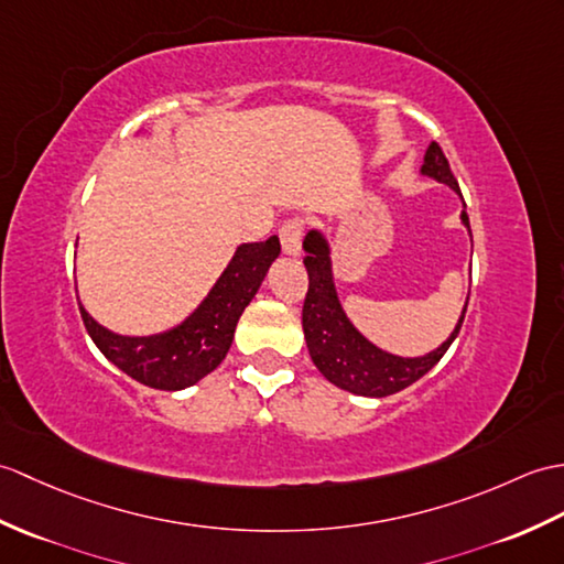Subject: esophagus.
<instances>
[{
  "label": "esophagus",
  "mask_w": 564,
  "mask_h": 564,
  "mask_svg": "<svg viewBox=\"0 0 564 564\" xmlns=\"http://www.w3.org/2000/svg\"><path fill=\"white\" fill-rule=\"evenodd\" d=\"M279 238H281V250L288 257H297L300 254V242H303V220H285L281 230H279Z\"/></svg>",
  "instance_id": "esophagus-1"
}]
</instances>
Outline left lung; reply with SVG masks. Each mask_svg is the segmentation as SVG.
<instances>
[{
    "label": "left lung",
    "instance_id": "obj_1",
    "mask_svg": "<svg viewBox=\"0 0 564 564\" xmlns=\"http://www.w3.org/2000/svg\"><path fill=\"white\" fill-rule=\"evenodd\" d=\"M421 175L442 182V185L452 187L462 196L459 182L454 180L449 163L444 159V153L435 141H432L425 151ZM459 218L470 235L466 204L462 208ZM303 250H305L303 261L310 276V288H307V297L303 307L305 341H307L312 362L317 365V370L329 379L334 387L350 391V394L370 397V399L397 394V391L411 387L425 372L435 368L444 352H447V348L454 344V338L459 336L468 297L462 310V317L456 322L452 334L447 336V341H442L435 350L425 352V356L405 358L375 346L370 338L362 336L358 332V326L348 319L341 300H338L336 283H334V264H332V242L324 235V230L319 228L307 230L303 240Z\"/></svg>",
    "mask_w": 564,
    "mask_h": 564
}]
</instances>
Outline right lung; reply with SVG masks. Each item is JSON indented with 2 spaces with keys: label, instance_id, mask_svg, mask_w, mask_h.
Here are the masks:
<instances>
[{
  "label": "right lung",
  "instance_id": "add662e5",
  "mask_svg": "<svg viewBox=\"0 0 564 564\" xmlns=\"http://www.w3.org/2000/svg\"><path fill=\"white\" fill-rule=\"evenodd\" d=\"M279 254L276 235L267 242L240 245L194 312L161 334H117L90 317L82 303L78 310L88 336L115 368L151 389L180 391L214 372L226 358L240 314L252 303Z\"/></svg>",
  "mask_w": 564,
  "mask_h": 564
}]
</instances>
